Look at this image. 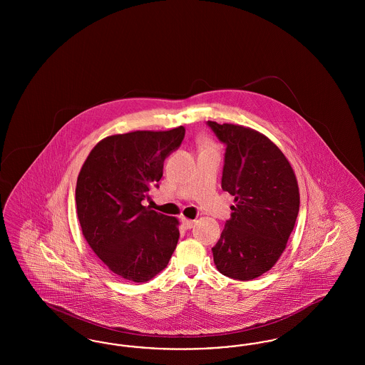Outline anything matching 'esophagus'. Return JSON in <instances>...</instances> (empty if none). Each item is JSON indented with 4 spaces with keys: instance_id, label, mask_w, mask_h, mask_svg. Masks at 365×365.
<instances>
[{
    "instance_id": "1",
    "label": "esophagus",
    "mask_w": 365,
    "mask_h": 365,
    "mask_svg": "<svg viewBox=\"0 0 365 365\" xmlns=\"http://www.w3.org/2000/svg\"><path fill=\"white\" fill-rule=\"evenodd\" d=\"M182 225L186 228V230H190L195 225V220H190V219H186V217H182Z\"/></svg>"
}]
</instances>
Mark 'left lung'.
<instances>
[{"instance_id": "left-lung-1", "label": "left lung", "mask_w": 365, "mask_h": 365, "mask_svg": "<svg viewBox=\"0 0 365 365\" xmlns=\"http://www.w3.org/2000/svg\"><path fill=\"white\" fill-rule=\"evenodd\" d=\"M225 146L222 189L234 195L231 219L212 247L225 277L252 280L283 253L299 210L294 171L278 146L235 124L207 122Z\"/></svg>"}]
</instances>
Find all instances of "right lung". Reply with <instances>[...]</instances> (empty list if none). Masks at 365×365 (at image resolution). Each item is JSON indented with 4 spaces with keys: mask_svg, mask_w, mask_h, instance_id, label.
<instances>
[{
    "mask_svg": "<svg viewBox=\"0 0 365 365\" xmlns=\"http://www.w3.org/2000/svg\"><path fill=\"white\" fill-rule=\"evenodd\" d=\"M185 127L134 131L98 142L79 173L75 201L87 243L120 278L146 282L163 271L179 240L178 220L146 208L164 160L185 138Z\"/></svg>",
    "mask_w": 365,
    "mask_h": 365,
    "instance_id": "right-lung-1",
    "label": "right lung"
}]
</instances>
